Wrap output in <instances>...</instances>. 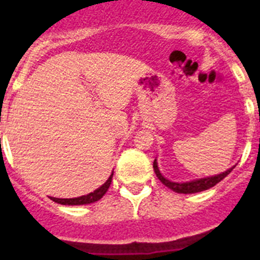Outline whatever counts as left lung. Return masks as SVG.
I'll return each mask as SVG.
<instances>
[{"label": "left lung", "mask_w": 260, "mask_h": 260, "mask_svg": "<svg viewBox=\"0 0 260 260\" xmlns=\"http://www.w3.org/2000/svg\"><path fill=\"white\" fill-rule=\"evenodd\" d=\"M233 169H234V167L231 168V169H228L226 172H224V173L217 174V176L207 177V178H199V180L190 181V182L178 183V182H172V181L167 180V178H165V177L160 173V171H158L156 158H155V161H153V171H155V173H156V176H157L158 180L161 181V182L164 183L167 187H169V189L173 190V191H176V192H180V194H194V192L204 191V190L211 189V187H213L216 183H219L220 181L224 180L225 177L228 176V174L231 173Z\"/></svg>", "instance_id": "1"}]
</instances>
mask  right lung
<instances>
[{"label":"right lung","mask_w":260,"mask_h":260,"mask_svg":"<svg viewBox=\"0 0 260 260\" xmlns=\"http://www.w3.org/2000/svg\"><path fill=\"white\" fill-rule=\"evenodd\" d=\"M112 177L113 174H110V177L107 180V182L103 186H100L99 189H96L93 192H89V194L83 195V197H79V198H70V199H59V198H52L53 202L59 204H65V206H80V204H89L93 203V202H98L99 199L103 198V195L108 191L109 189L110 182H112Z\"/></svg>","instance_id":"obj_1"}]
</instances>
